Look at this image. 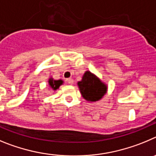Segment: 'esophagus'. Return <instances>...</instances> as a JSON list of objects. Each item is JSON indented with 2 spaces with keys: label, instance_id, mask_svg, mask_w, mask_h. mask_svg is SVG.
Wrapping results in <instances>:
<instances>
[{
  "label": "esophagus",
  "instance_id": "esophagus-1",
  "mask_svg": "<svg viewBox=\"0 0 156 156\" xmlns=\"http://www.w3.org/2000/svg\"><path fill=\"white\" fill-rule=\"evenodd\" d=\"M67 81H68V83L70 84V85H72V84L74 83V80H73L72 78H68V79H67Z\"/></svg>",
  "mask_w": 156,
  "mask_h": 156
}]
</instances>
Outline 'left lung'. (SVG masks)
<instances>
[{
  "mask_svg": "<svg viewBox=\"0 0 156 156\" xmlns=\"http://www.w3.org/2000/svg\"><path fill=\"white\" fill-rule=\"evenodd\" d=\"M78 86L82 97L88 102L100 100L107 92V85L89 71H85Z\"/></svg>",
  "mask_w": 156,
  "mask_h": 156,
  "instance_id": "1",
  "label": "left lung"
}]
</instances>
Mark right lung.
<instances>
[{"instance_id": "add662e5", "label": "right lung", "mask_w": 156, "mask_h": 156, "mask_svg": "<svg viewBox=\"0 0 156 156\" xmlns=\"http://www.w3.org/2000/svg\"><path fill=\"white\" fill-rule=\"evenodd\" d=\"M63 82H64L63 80H54L53 78H50L48 80L49 87H50V88H52L54 91H56L57 89H58L59 87L61 86L63 84Z\"/></svg>"}]
</instances>
